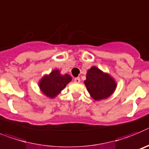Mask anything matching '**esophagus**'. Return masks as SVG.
Here are the masks:
<instances>
[{
  "mask_svg": "<svg viewBox=\"0 0 149 149\" xmlns=\"http://www.w3.org/2000/svg\"><path fill=\"white\" fill-rule=\"evenodd\" d=\"M74 82H76V83H79V82H80V78H79V77L75 78L74 79Z\"/></svg>",
  "mask_w": 149,
  "mask_h": 149,
  "instance_id": "obj_1",
  "label": "esophagus"
}]
</instances>
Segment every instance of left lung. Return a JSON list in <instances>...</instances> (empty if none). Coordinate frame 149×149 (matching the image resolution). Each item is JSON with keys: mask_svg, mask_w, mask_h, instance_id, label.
I'll use <instances>...</instances> for the list:
<instances>
[{"mask_svg": "<svg viewBox=\"0 0 149 149\" xmlns=\"http://www.w3.org/2000/svg\"><path fill=\"white\" fill-rule=\"evenodd\" d=\"M85 85L91 96L95 100L107 98L116 88L115 80L96 67H92L88 70Z\"/></svg>", "mask_w": 149, "mask_h": 149, "instance_id": "1", "label": "left lung"}]
</instances>
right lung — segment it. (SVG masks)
Returning a JSON list of instances; mask_svg holds the SVG:
<instances>
[{
	"instance_id": "obj_1",
	"label": "right lung",
	"mask_w": 149,
	"mask_h": 149,
	"mask_svg": "<svg viewBox=\"0 0 149 149\" xmlns=\"http://www.w3.org/2000/svg\"><path fill=\"white\" fill-rule=\"evenodd\" d=\"M72 78L68 74L61 75L58 70H53L49 76H45L40 82V88L45 95L55 97L66 87Z\"/></svg>"
}]
</instances>
